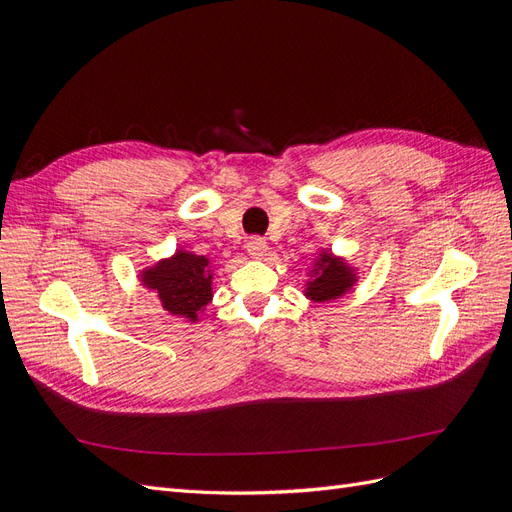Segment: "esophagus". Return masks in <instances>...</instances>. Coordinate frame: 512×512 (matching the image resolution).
<instances>
[{
  "mask_svg": "<svg viewBox=\"0 0 512 512\" xmlns=\"http://www.w3.org/2000/svg\"><path fill=\"white\" fill-rule=\"evenodd\" d=\"M245 247H247V254H250V258H254V260H262L269 252L267 241L260 239V237H252L250 241H247Z\"/></svg>",
  "mask_w": 512,
  "mask_h": 512,
  "instance_id": "1",
  "label": "esophagus"
}]
</instances>
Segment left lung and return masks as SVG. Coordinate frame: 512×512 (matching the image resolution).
Segmentation results:
<instances>
[{
	"label": "left lung",
	"instance_id": "obj_1",
	"mask_svg": "<svg viewBox=\"0 0 512 512\" xmlns=\"http://www.w3.org/2000/svg\"><path fill=\"white\" fill-rule=\"evenodd\" d=\"M356 269L350 267L344 258L331 252H320L314 260V269L309 271V280L305 282V297L314 303H327L344 297L356 284Z\"/></svg>",
	"mask_w": 512,
	"mask_h": 512
}]
</instances>
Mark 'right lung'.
Segmentation results:
<instances>
[{"mask_svg":"<svg viewBox=\"0 0 512 512\" xmlns=\"http://www.w3.org/2000/svg\"><path fill=\"white\" fill-rule=\"evenodd\" d=\"M141 284L153 292L164 312L198 322L207 303L213 299V267L207 256L177 250L170 258L158 260L141 271Z\"/></svg>","mask_w":512,"mask_h":512,"instance_id":"add662e5","label":"right lung"}]
</instances>
